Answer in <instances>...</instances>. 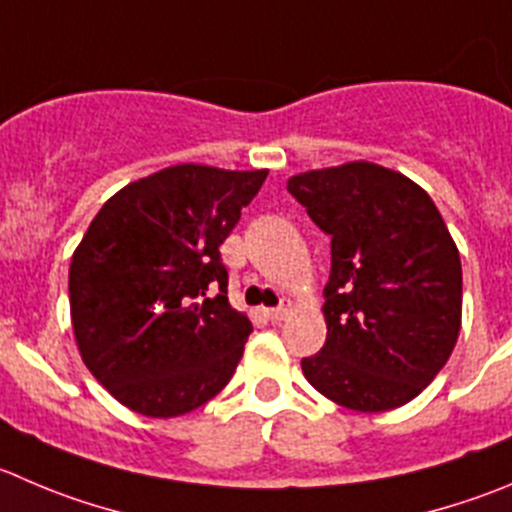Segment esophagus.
Instances as JSON below:
<instances>
[{
  "instance_id": "1",
  "label": "esophagus",
  "mask_w": 512,
  "mask_h": 512,
  "mask_svg": "<svg viewBox=\"0 0 512 512\" xmlns=\"http://www.w3.org/2000/svg\"><path fill=\"white\" fill-rule=\"evenodd\" d=\"M266 316H269V321H281L286 316V309H284V306H276V309H266Z\"/></svg>"
}]
</instances>
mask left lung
Segmentation results:
<instances>
[{
    "label": "left lung",
    "mask_w": 512,
    "mask_h": 512,
    "mask_svg": "<svg viewBox=\"0 0 512 512\" xmlns=\"http://www.w3.org/2000/svg\"><path fill=\"white\" fill-rule=\"evenodd\" d=\"M286 191L332 236L326 344L301 359L304 377L349 410L407 405L460 334V253L440 211L410 178L367 160L291 175Z\"/></svg>",
    "instance_id": "8db88e82"
}]
</instances>
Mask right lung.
Wrapping results in <instances>:
<instances>
[{
  "instance_id": "add662e5",
  "label": "right lung",
  "mask_w": 512,
  "mask_h": 512,
  "mask_svg": "<svg viewBox=\"0 0 512 512\" xmlns=\"http://www.w3.org/2000/svg\"><path fill=\"white\" fill-rule=\"evenodd\" d=\"M269 170L173 165L115 193L70 266L82 362L120 405L178 417L216 397L253 332L228 304L221 243Z\"/></svg>"
}]
</instances>
